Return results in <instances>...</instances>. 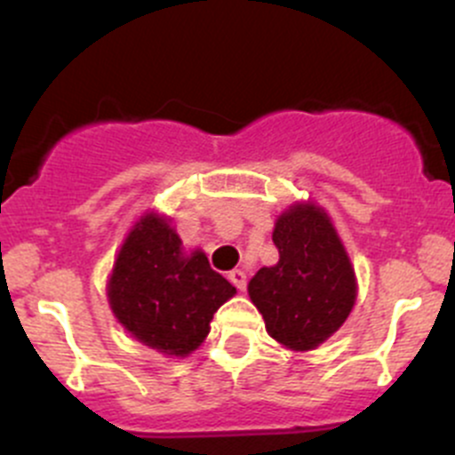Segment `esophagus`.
I'll list each match as a JSON object with an SVG mask.
<instances>
[{
    "instance_id": "esophagus-1",
    "label": "esophagus",
    "mask_w": 455,
    "mask_h": 455,
    "mask_svg": "<svg viewBox=\"0 0 455 455\" xmlns=\"http://www.w3.org/2000/svg\"><path fill=\"white\" fill-rule=\"evenodd\" d=\"M228 279H231V283L237 288V291H242V292L246 291V273H244V270H240V268L231 270V273H228Z\"/></svg>"
}]
</instances>
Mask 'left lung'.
<instances>
[{"label": "left lung", "mask_w": 455, "mask_h": 455, "mask_svg": "<svg viewBox=\"0 0 455 455\" xmlns=\"http://www.w3.org/2000/svg\"><path fill=\"white\" fill-rule=\"evenodd\" d=\"M275 266L249 282L251 301L275 341L291 350H315L332 337L356 301V277L328 213L297 202L275 222Z\"/></svg>", "instance_id": "1"}]
</instances>
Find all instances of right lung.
<instances>
[{
  "instance_id": "1",
  "label": "right lung",
  "mask_w": 455,
  "mask_h": 455,
  "mask_svg": "<svg viewBox=\"0 0 455 455\" xmlns=\"http://www.w3.org/2000/svg\"><path fill=\"white\" fill-rule=\"evenodd\" d=\"M235 286L202 251L185 255L167 218L145 213L123 242L108 282V299L123 328L169 356H187L204 341L215 310Z\"/></svg>"
}]
</instances>
